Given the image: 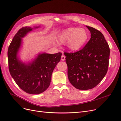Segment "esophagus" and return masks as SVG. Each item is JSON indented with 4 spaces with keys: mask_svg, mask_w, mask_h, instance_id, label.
<instances>
[{
    "mask_svg": "<svg viewBox=\"0 0 121 121\" xmlns=\"http://www.w3.org/2000/svg\"><path fill=\"white\" fill-rule=\"evenodd\" d=\"M65 59V56L64 55H62L61 56V60H62V61H64Z\"/></svg>",
    "mask_w": 121,
    "mask_h": 121,
    "instance_id": "esophagus-1",
    "label": "esophagus"
}]
</instances>
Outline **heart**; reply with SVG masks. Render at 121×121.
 <instances>
[{
  "mask_svg": "<svg viewBox=\"0 0 121 121\" xmlns=\"http://www.w3.org/2000/svg\"><path fill=\"white\" fill-rule=\"evenodd\" d=\"M88 38L87 31L83 28L69 27L61 31L58 40L62 43L68 42V47L72 51H78L83 47Z\"/></svg>",
  "mask_w": 121,
  "mask_h": 121,
  "instance_id": "heart-1",
  "label": "heart"
}]
</instances>
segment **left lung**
Here are the masks:
<instances>
[{
  "mask_svg": "<svg viewBox=\"0 0 121 121\" xmlns=\"http://www.w3.org/2000/svg\"><path fill=\"white\" fill-rule=\"evenodd\" d=\"M91 38L85 46L74 53L65 52L69 80L79 90L96 87L106 75L109 65L110 49L104 35L95 28L86 26Z\"/></svg>",
  "mask_w": 121,
  "mask_h": 121,
  "instance_id": "obj_1",
  "label": "left lung"
}]
</instances>
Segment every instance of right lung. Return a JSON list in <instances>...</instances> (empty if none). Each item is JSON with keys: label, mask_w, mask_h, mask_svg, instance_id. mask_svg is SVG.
Here are the masks:
<instances>
[{"label": "right lung", "mask_w": 121, "mask_h": 121, "mask_svg": "<svg viewBox=\"0 0 121 121\" xmlns=\"http://www.w3.org/2000/svg\"><path fill=\"white\" fill-rule=\"evenodd\" d=\"M25 26L14 37L8 50L9 69L13 78L21 89L27 93L39 94L49 87L53 69L61 59L62 53H39L31 62H22L17 56L22 38L34 28Z\"/></svg>", "instance_id": "right-lung-1"}]
</instances>
